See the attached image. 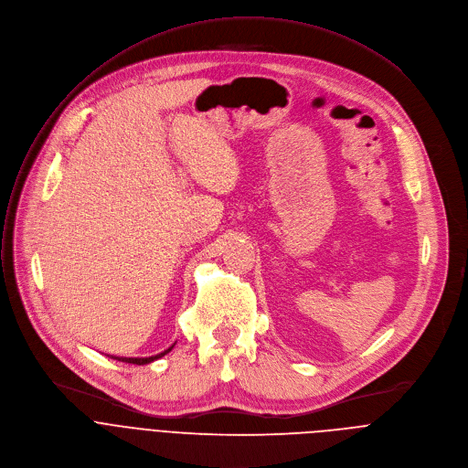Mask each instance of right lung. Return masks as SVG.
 <instances>
[{
    "label": "right lung",
    "mask_w": 468,
    "mask_h": 468,
    "mask_svg": "<svg viewBox=\"0 0 468 468\" xmlns=\"http://www.w3.org/2000/svg\"><path fill=\"white\" fill-rule=\"evenodd\" d=\"M173 347H175V344H173L169 349H165V351H162V353H158V355H152V356H113V355H112V358H117V360H121V362H130V365H139V367H143V365H148V362H154V360L162 358V356L167 355Z\"/></svg>",
    "instance_id": "obj_1"
}]
</instances>
